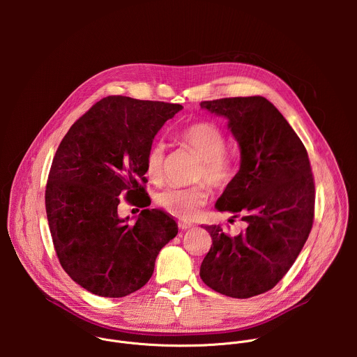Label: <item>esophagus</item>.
<instances>
[{"instance_id": "34e87169", "label": "esophagus", "mask_w": 357, "mask_h": 357, "mask_svg": "<svg viewBox=\"0 0 357 357\" xmlns=\"http://www.w3.org/2000/svg\"><path fill=\"white\" fill-rule=\"evenodd\" d=\"M178 226H179V229H182V230H188V229H190L193 225L189 223V222H179Z\"/></svg>"}]
</instances>
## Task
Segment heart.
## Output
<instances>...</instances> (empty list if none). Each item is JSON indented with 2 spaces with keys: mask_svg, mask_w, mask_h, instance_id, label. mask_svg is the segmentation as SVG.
<instances>
[{
  "mask_svg": "<svg viewBox=\"0 0 357 357\" xmlns=\"http://www.w3.org/2000/svg\"><path fill=\"white\" fill-rule=\"evenodd\" d=\"M178 141L185 148L193 151L200 158L196 171V182L205 181L213 188L227 186L236 174L234 158L226 151L227 139L223 130L211 121H199L185 127L178 134ZM145 174L148 179L161 185L165 178V145L151 144L145 154ZM157 205L167 213L192 220L209 202V190L205 185L186 189H165L157 195Z\"/></svg>",
  "mask_w": 357,
  "mask_h": 357,
  "instance_id": "heart-1",
  "label": "heart"
}]
</instances>
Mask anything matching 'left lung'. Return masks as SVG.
Wrapping results in <instances>:
<instances>
[{
	"mask_svg": "<svg viewBox=\"0 0 357 357\" xmlns=\"http://www.w3.org/2000/svg\"><path fill=\"white\" fill-rule=\"evenodd\" d=\"M200 107L226 117L240 145V169L216 208L247 226L237 236L220 225L205 226L212 245L200 278L231 298L256 296L282 280L311 233L315 181L308 152L266 97H226Z\"/></svg>",
	"mask_w": 357,
	"mask_h": 357,
	"instance_id": "1",
	"label": "left lung"
}]
</instances>
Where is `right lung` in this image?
<instances>
[{
    "label": "right lung",
    "mask_w": 357,
    "mask_h": 357,
    "mask_svg": "<svg viewBox=\"0 0 357 357\" xmlns=\"http://www.w3.org/2000/svg\"><path fill=\"white\" fill-rule=\"evenodd\" d=\"M183 107L109 96L68 131L50 167L45 206L61 266L84 289L121 298L144 287L161 248L178 233L172 216L144 209L134 223L119 218L120 196L146 205L145 154Z\"/></svg>",
    "instance_id": "obj_1"
}]
</instances>
